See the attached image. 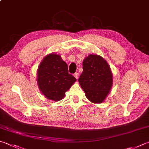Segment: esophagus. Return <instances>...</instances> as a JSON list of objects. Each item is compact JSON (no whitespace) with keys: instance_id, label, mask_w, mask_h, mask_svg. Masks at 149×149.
<instances>
[{"instance_id":"obj_1","label":"esophagus","mask_w":149,"mask_h":149,"mask_svg":"<svg viewBox=\"0 0 149 149\" xmlns=\"http://www.w3.org/2000/svg\"><path fill=\"white\" fill-rule=\"evenodd\" d=\"M78 74H79V73H78V72H75V73L74 74V77L77 78V79H78Z\"/></svg>"}]
</instances>
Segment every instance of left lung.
Listing matches in <instances>:
<instances>
[{"mask_svg": "<svg viewBox=\"0 0 149 149\" xmlns=\"http://www.w3.org/2000/svg\"><path fill=\"white\" fill-rule=\"evenodd\" d=\"M78 82L89 101L102 102L113 84V76L107 61L99 55L89 54L83 61V72Z\"/></svg>", "mask_w": 149, "mask_h": 149, "instance_id": "8db88e82", "label": "left lung"}]
</instances>
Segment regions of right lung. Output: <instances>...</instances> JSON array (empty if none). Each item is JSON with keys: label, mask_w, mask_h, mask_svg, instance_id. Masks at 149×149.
<instances>
[{"label": "right lung", "mask_w": 149, "mask_h": 149, "mask_svg": "<svg viewBox=\"0 0 149 149\" xmlns=\"http://www.w3.org/2000/svg\"><path fill=\"white\" fill-rule=\"evenodd\" d=\"M77 79L68 72V67L60 55L52 53L41 61L37 72L38 85L47 99L59 101L65 97Z\"/></svg>", "instance_id": "obj_1"}]
</instances>
